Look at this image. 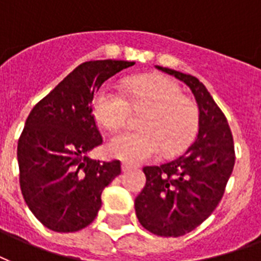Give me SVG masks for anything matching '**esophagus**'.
I'll return each mask as SVG.
<instances>
[{"instance_id":"34e87169","label":"esophagus","mask_w":261,"mask_h":261,"mask_svg":"<svg viewBox=\"0 0 261 261\" xmlns=\"http://www.w3.org/2000/svg\"><path fill=\"white\" fill-rule=\"evenodd\" d=\"M136 168V165H133V164H130V162H126V161H123L122 164H121V169H122V172H128V170H132Z\"/></svg>"}]
</instances>
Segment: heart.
<instances>
[{"mask_svg":"<svg viewBox=\"0 0 261 261\" xmlns=\"http://www.w3.org/2000/svg\"><path fill=\"white\" fill-rule=\"evenodd\" d=\"M123 92L106 84L96 93L93 114L97 122L115 130L126 122L130 105L148 109L143 119L146 130H122L110 139L107 151L128 162H143L158 155L183 150L197 132L198 111L193 101L184 99L175 82L162 77H133L123 81Z\"/></svg>","mask_w":261,"mask_h":261,"instance_id":"1","label":"heart"}]
</instances>
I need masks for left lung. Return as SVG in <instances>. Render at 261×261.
<instances>
[{"instance_id": "8db88e82", "label": "left lung", "mask_w": 261, "mask_h": 261, "mask_svg": "<svg viewBox=\"0 0 261 261\" xmlns=\"http://www.w3.org/2000/svg\"><path fill=\"white\" fill-rule=\"evenodd\" d=\"M193 92L198 106V133L183 155L160 166H144L146 186L136 199L139 223L160 237H180L212 215L224 194L235 164L234 140L221 110L199 80L172 68Z\"/></svg>"}]
</instances>
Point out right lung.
I'll return each instance as SVG.
<instances>
[{"label": "right lung", "instance_id": "right-lung-1", "mask_svg": "<svg viewBox=\"0 0 261 261\" xmlns=\"http://www.w3.org/2000/svg\"><path fill=\"white\" fill-rule=\"evenodd\" d=\"M133 64L110 59L80 64L27 117L17 143L20 189L49 230L74 232L89 226L103 190L121 173L119 161L89 156L103 142L92 103L103 82Z\"/></svg>", "mask_w": 261, "mask_h": 261}]
</instances>
